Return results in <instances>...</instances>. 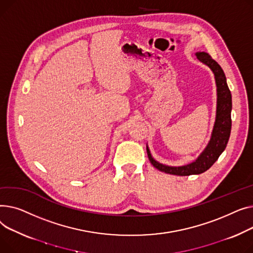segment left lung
<instances>
[{"label": "left lung", "mask_w": 253, "mask_h": 253, "mask_svg": "<svg viewBox=\"0 0 253 253\" xmlns=\"http://www.w3.org/2000/svg\"><path fill=\"white\" fill-rule=\"evenodd\" d=\"M198 60L209 66L213 74L216 84V116L213 129L211 132V138L210 143L207 144L204 151L198 156V158L187 166L183 167H169L161 165L156 161L147 146V154L151 165L158 170L166 173L174 175H190L199 174L209 169L213 163L217 160L219 155L226 149L232 127L231 110H232V95L227 84L226 76L224 70L221 69L219 64L205 52L196 53Z\"/></svg>", "instance_id": "left-lung-1"}]
</instances>
